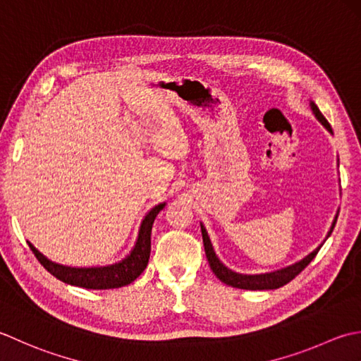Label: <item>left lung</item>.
<instances>
[{"label": "left lung", "instance_id": "8db88e82", "mask_svg": "<svg viewBox=\"0 0 361 361\" xmlns=\"http://www.w3.org/2000/svg\"><path fill=\"white\" fill-rule=\"evenodd\" d=\"M312 109H313L314 116L319 120L322 126H324L330 132V134H334L329 121L324 118V115L319 112V109L316 107L314 102H312ZM335 223H336V219L334 221L332 229H330L327 237H330V233H332ZM201 232H202V241H204V251H205V255H207V260H209L210 269L213 271V274H215L219 279V281L224 282L226 285H231V286H233V288H241V290H276V288H281V286L291 282L294 277L302 273V271L308 267V263H310L314 259L316 254H318V251L321 249V246L316 247L312 254H308L305 257V259L291 264V267H288V268H283L281 271H274V273H268V274L246 276V274L233 273V271H231L229 268H226L224 264L218 260L215 251H213L210 238H209L207 232H205L204 226H201Z\"/></svg>", "mask_w": 361, "mask_h": 361}]
</instances>
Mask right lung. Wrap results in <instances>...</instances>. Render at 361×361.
<instances>
[{"label":"right lung","mask_w":361,"mask_h":361,"mask_svg":"<svg viewBox=\"0 0 361 361\" xmlns=\"http://www.w3.org/2000/svg\"><path fill=\"white\" fill-rule=\"evenodd\" d=\"M165 207V204H159L154 207L148 215L145 216L142 227H140L138 238L135 247L132 249L130 255H128L123 262L112 264V267L104 268H70L62 267L49 262L47 257H43L37 249L29 243V247L34 252L43 268L48 273L53 274L59 281L65 283L80 286V288L88 290H109V288H120V286L129 285L143 273L145 268L148 267L149 254H151V229L152 223L159 212Z\"/></svg>","instance_id":"1"}]
</instances>
